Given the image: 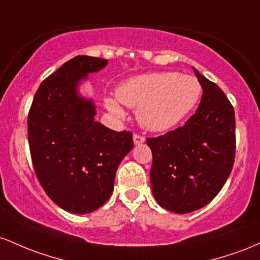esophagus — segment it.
Returning <instances> with one entry per match:
<instances>
[{
	"instance_id": "obj_1",
	"label": "esophagus",
	"mask_w": 260,
	"mask_h": 260,
	"mask_svg": "<svg viewBox=\"0 0 260 260\" xmlns=\"http://www.w3.org/2000/svg\"><path fill=\"white\" fill-rule=\"evenodd\" d=\"M134 144L135 145H141L145 142V138L144 136H140V135H134Z\"/></svg>"
}]
</instances>
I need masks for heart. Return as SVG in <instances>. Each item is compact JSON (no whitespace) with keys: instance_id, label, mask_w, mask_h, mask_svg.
Instances as JSON below:
<instances>
[{"instance_id":"obj_1","label":"heart","mask_w":260,"mask_h":260,"mask_svg":"<svg viewBox=\"0 0 260 260\" xmlns=\"http://www.w3.org/2000/svg\"><path fill=\"white\" fill-rule=\"evenodd\" d=\"M201 86L193 76L177 72H152L130 78L116 89V98H104L115 119L125 118L121 104L138 108L139 124L146 130L167 131L179 124L199 102Z\"/></svg>"}]
</instances>
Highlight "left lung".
Listing matches in <instances>:
<instances>
[{"label":"left lung","mask_w":260,"mask_h":260,"mask_svg":"<svg viewBox=\"0 0 260 260\" xmlns=\"http://www.w3.org/2000/svg\"><path fill=\"white\" fill-rule=\"evenodd\" d=\"M194 69V67H193ZM194 74L203 88L184 126L147 139L152 151L151 188L157 204L176 214L204 208L221 190L235 162V112L220 87Z\"/></svg>","instance_id":"8db88e82"}]
</instances>
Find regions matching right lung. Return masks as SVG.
Here are the masks:
<instances>
[{
    "label": "right lung",
    "mask_w": 260,
    "mask_h": 260,
    "mask_svg": "<svg viewBox=\"0 0 260 260\" xmlns=\"http://www.w3.org/2000/svg\"><path fill=\"white\" fill-rule=\"evenodd\" d=\"M108 60L76 56L40 83L28 115L31 161L48 197L71 214H89L109 199L115 173L133 150V134L94 119L95 104L80 92Z\"/></svg>",
    "instance_id": "right-lung-1"
}]
</instances>
